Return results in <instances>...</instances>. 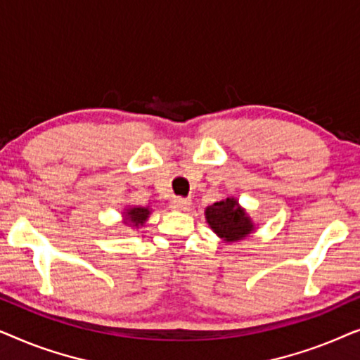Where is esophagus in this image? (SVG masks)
<instances>
[{
	"label": "esophagus",
	"instance_id": "34e87169",
	"mask_svg": "<svg viewBox=\"0 0 360 360\" xmlns=\"http://www.w3.org/2000/svg\"><path fill=\"white\" fill-rule=\"evenodd\" d=\"M191 201L188 198H174L170 203V208L175 211H186L190 208Z\"/></svg>",
	"mask_w": 360,
	"mask_h": 360
}]
</instances>
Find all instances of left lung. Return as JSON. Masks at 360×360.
I'll use <instances>...</instances> for the list:
<instances>
[{
    "label": "left lung",
    "instance_id": "8db88e82",
    "mask_svg": "<svg viewBox=\"0 0 360 360\" xmlns=\"http://www.w3.org/2000/svg\"><path fill=\"white\" fill-rule=\"evenodd\" d=\"M206 223L226 243H236L255 229L250 216L240 208L236 198L216 201L205 210Z\"/></svg>",
    "mask_w": 360,
    "mask_h": 360
}]
</instances>
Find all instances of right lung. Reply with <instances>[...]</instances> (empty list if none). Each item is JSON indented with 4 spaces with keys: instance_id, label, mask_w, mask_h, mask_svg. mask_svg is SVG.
<instances>
[{
    "instance_id": "obj_1",
    "label": "right lung",
    "mask_w": 360,
    "mask_h": 360,
    "mask_svg": "<svg viewBox=\"0 0 360 360\" xmlns=\"http://www.w3.org/2000/svg\"><path fill=\"white\" fill-rule=\"evenodd\" d=\"M150 214V210L146 206H131L124 210V223L132 226V228H139L147 221Z\"/></svg>"
}]
</instances>
